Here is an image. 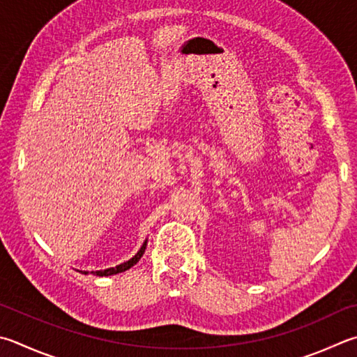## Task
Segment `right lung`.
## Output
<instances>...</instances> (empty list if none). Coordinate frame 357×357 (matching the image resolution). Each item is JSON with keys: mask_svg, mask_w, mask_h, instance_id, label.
Listing matches in <instances>:
<instances>
[{"mask_svg": "<svg viewBox=\"0 0 357 357\" xmlns=\"http://www.w3.org/2000/svg\"><path fill=\"white\" fill-rule=\"evenodd\" d=\"M146 243H148V238L144 242V245L140 246V250L137 251V255L132 256L131 259H129V261L123 262V264H120V265H116V267H111V268H106V270H96V271H92V275H95V276H112V275H116V273H123V271H126V270H129L131 267H134V265L140 261V257L144 256V252H145V250H146ZM77 271H79V270H77ZM79 273L89 275V271H82V270H81Z\"/></svg>", "mask_w": 357, "mask_h": 357, "instance_id": "obj_1", "label": "right lung"}]
</instances>
